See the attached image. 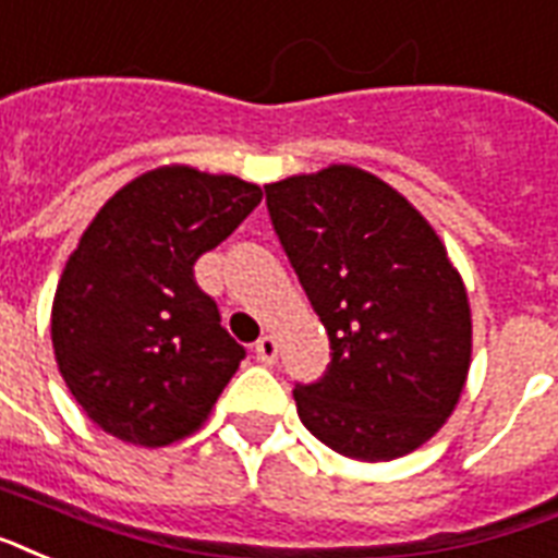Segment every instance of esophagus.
Returning <instances> with one entry per match:
<instances>
[{
  "label": "esophagus",
  "instance_id": "obj_1",
  "mask_svg": "<svg viewBox=\"0 0 558 558\" xmlns=\"http://www.w3.org/2000/svg\"><path fill=\"white\" fill-rule=\"evenodd\" d=\"M254 354H257V363L271 365L278 360V339H275V336H260V339L254 342Z\"/></svg>",
  "mask_w": 558,
  "mask_h": 558
}]
</instances>
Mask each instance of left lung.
Segmentation results:
<instances>
[{"label": "left lung", "instance_id": "obj_1", "mask_svg": "<svg viewBox=\"0 0 558 558\" xmlns=\"http://www.w3.org/2000/svg\"><path fill=\"white\" fill-rule=\"evenodd\" d=\"M266 207L330 339L327 372L292 389L298 418L363 462L424 445L457 407L471 363L465 287L436 231L354 166L269 184Z\"/></svg>", "mask_w": 558, "mask_h": 558}]
</instances>
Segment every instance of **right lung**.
Wrapping results in <instances>:
<instances>
[{
    "mask_svg": "<svg viewBox=\"0 0 558 558\" xmlns=\"http://www.w3.org/2000/svg\"><path fill=\"white\" fill-rule=\"evenodd\" d=\"M260 198L240 178L163 166L96 213L54 292L52 345L72 398L101 430L160 448L210 415L245 348L193 266Z\"/></svg>",
    "mask_w": 558,
    "mask_h": 558,
    "instance_id": "obj_1",
    "label": "right lung"
}]
</instances>
